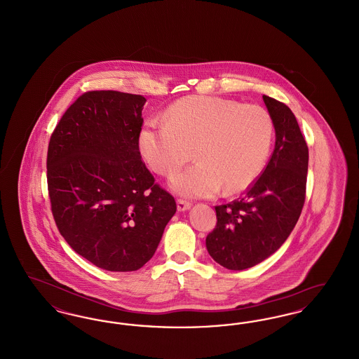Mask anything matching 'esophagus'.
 <instances>
[{
	"mask_svg": "<svg viewBox=\"0 0 359 359\" xmlns=\"http://www.w3.org/2000/svg\"><path fill=\"white\" fill-rule=\"evenodd\" d=\"M177 210L179 211H187V210H189L191 208V203L189 202H187V201H183V199H179L177 202Z\"/></svg>",
	"mask_w": 359,
	"mask_h": 359,
	"instance_id": "1",
	"label": "esophagus"
}]
</instances>
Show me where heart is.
Here are the masks:
<instances>
[{
  "mask_svg": "<svg viewBox=\"0 0 359 359\" xmlns=\"http://www.w3.org/2000/svg\"><path fill=\"white\" fill-rule=\"evenodd\" d=\"M164 118L144 123L138 151L152 170L170 175L195 149L198 163L170 180L180 196L212 198L222 188L241 192L256 182L271 152L273 122L256 104L194 95L171 104Z\"/></svg>",
  "mask_w": 359,
  "mask_h": 359,
  "instance_id": "1",
  "label": "heart"
}]
</instances>
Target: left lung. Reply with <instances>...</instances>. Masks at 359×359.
I'll list each match as a JSON object with an SVG mask.
<instances>
[{
    "label": "left lung",
    "instance_id": "left-lung-1",
    "mask_svg": "<svg viewBox=\"0 0 359 359\" xmlns=\"http://www.w3.org/2000/svg\"><path fill=\"white\" fill-rule=\"evenodd\" d=\"M262 100L276 132L273 154L242 198L215 207L217 226L205 238L208 255L230 271L252 268L278 250L306 201L307 142L285 103Z\"/></svg>",
    "mask_w": 359,
    "mask_h": 359
}]
</instances>
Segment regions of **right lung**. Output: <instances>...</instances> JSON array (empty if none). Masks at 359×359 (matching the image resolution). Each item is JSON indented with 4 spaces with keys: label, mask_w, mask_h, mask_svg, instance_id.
Here are the masks:
<instances>
[{
    "label": "right lung",
    "mask_w": 359,
    "mask_h": 359,
    "mask_svg": "<svg viewBox=\"0 0 359 359\" xmlns=\"http://www.w3.org/2000/svg\"><path fill=\"white\" fill-rule=\"evenodd\" d=\"M142 95L87 91L52 133L47 183L55 223L95 266L133 272L152 257L176 212L138 151Z\"/></svg>",
    "instance_id": "obj_1"
}]
</instances>
